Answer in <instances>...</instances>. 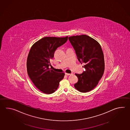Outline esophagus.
Returning a JSON list of instances; mask_svg holds the SVG:
<instances>
[{"instance_id": "obj_1", "label": "esophagus", "mask_w": 130, "mask_h": 130, "mask_svg": "<svg viewBox=\"0 0 130 130\" xmlns=\"http://www.w3.org/2000/svg\"><path fill=\"white\" fill-rule=\"evenodd\" d=\"M65 74H66V75H70L71 74H69V73H65Z\"/></svg>"}]
</instances>
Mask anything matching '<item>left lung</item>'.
Listing matches in <instances>:
<instances>
[{
  "label": "left lung",
  "instance_id": "1",
  "mask_svg": "<svg viewBox=\"0 0 130 130\" xmlns=\"http://www.w3.org/2000/svg\"><path fill=\"white\" fill-rule=\"evenodd\" d=\"M75 51L77 58L82 64L85 63V71L75 74L78 78L74 88L82 93L93 90L98 85L105 70L103 52L99 43L86 35L69 37Z\"/></svg>",
  "mask_w": 130,
  "mask_h": 130
}]
</instances>
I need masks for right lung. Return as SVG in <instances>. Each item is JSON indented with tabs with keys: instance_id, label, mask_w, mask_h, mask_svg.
I'll list each match as a JSON object with an SVG mask.
<instances>
[{
	"instance_id": "1",
	"label": "right lung",
	"mask_w": 130,
	"mask_h": 130,
	"mask_svg": "<svg viewBox=\"0 0 130 130\" xmlns=\"http://www.w3.org/2000/svg\"><path fill=\"white\" fill-rule=\"evenodd\" d=\"M68 39L64 37H44L32 45L27 60V73L37 88L46 94L55 92L65 74L59 73L49 68L57 48Z\"/></svg>"
}]
</instances>
